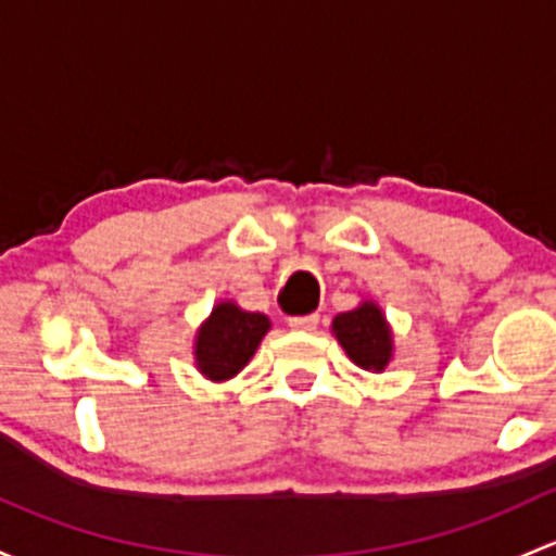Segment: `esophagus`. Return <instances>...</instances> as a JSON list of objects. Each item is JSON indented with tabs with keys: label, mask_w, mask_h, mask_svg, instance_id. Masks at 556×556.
<instances>
[{
	"label": "esophagus",
	"mask_w": 556,
	"mask_h": 556,
	"mask_svg": "<svg viewBox=\"0 0 556 556\" xmlns=\"http://www.w3.org/2000/svg\"><path fill=\"white\" fill-rule=\"evenodd\" d=\"M288 323L290 327H295V330H314L319 323V314H293Z\"/></svg>",
	"instance_id": "1"
}]
</instances>
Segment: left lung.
<instances>
[{"label": "left lung", "mask_w": 556, "mask_h": 556, "mask_svg": "<svg viewBox=\"0 0 556 556\" xmlns=\"http://www.w3.org/2000/svg\"><path fill=\"white\" fill-rule=\"evenodd\" d=\"M332 332L359 367L383 370L391 359V332L381 308L362 303L354 312H343L332 319Z\"/></svg>", "instance_id": "1"}]
</instances>
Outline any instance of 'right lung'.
<instances>
[{"label":"right lung","mask_w":556,"mask_h":556,"mask_svg":"<svg viewBox=\"0 0 556 556\" xmlns=\"http://www.w3.org/2000/svg\"><path fill=\"white\" fill-rule=\"evenodd\" d=\"M266 332L268 319L263 314L218 303L197 336V365L213 381H226L248 365Z\"/></svg>","instance_id":"1"}]
</instances>
